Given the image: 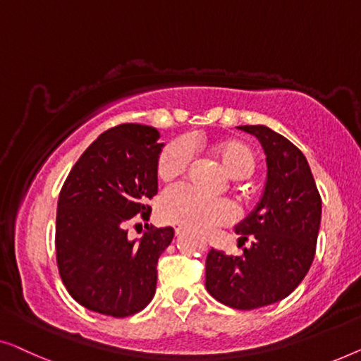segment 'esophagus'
Masks as SVG:
<instances>
[{"label":"esophagus","instance_id":"obj_1","mask_svg":"<svg viewBox=\"0 0 361 361\" xmlns=\"http://www.w3.org/2000/svg\"><path fill=\"white\" fill-rule=\"evenodd\" d=\"M185 232V229H183L181 226H178V227H175V235H181V233Z\"/></svg>","mask_w":361,"mask_h":361}]
</instances>
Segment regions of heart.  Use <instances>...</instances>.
<instances>
[{"mask_svg": "<svg viewBox=\"0 0 361 361\" xmlns=\"http://www.w3.org/2000/svg\"><path fill=\"white\" fill-rule=\"evenodd\" d=\"M211 150L222 161L232 178H248L257 169V155L250 145L237 139L214 142ZM192 160V145L188 139H175L161 149L157 159V176L161 181H173L188 170ZM159 216L166 224L181 226L191 231H211L235 221L237 209L224 197L201 195L195 188L178 185L166 190L159 201Z\"/></svg>", "mask_w": 361, "mask_h": 361, "instance_id": "heart-1", "label": "heart"}]
</instances>
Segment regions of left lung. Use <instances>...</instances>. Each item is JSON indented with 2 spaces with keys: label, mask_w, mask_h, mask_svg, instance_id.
I'll list each match as a JSON object with an SVG mask.
<instances>
[{
  "label": "left lung",
  "mask_w": 361,
  "mask_h": 361,
  "mask_svg": "<svg viewBox=\"0 0 361 361\" xmlns=\"http://www.w3.org/2000/svg\"><path fill=\"white\" fill-rule=\"evenodd\" d=\"M260 140L267 185L260 202L235 227L240 257L214 250L206 258V289L226 306L252 311L289 296L316 253L322 201L302 152L267 126H238Z\"/></svg>",
  "instance_id": "left-lung-1"
}]
</instances>
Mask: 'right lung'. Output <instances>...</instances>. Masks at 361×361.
<instances>
[{
  "instance_id": "1",
  "label": "right lung",
  "mask_w": 361,
  "mask_h": 361,
  "mask_svg": "<svg viewBox=\"0 0 361 361\" xmlns=\"http://www.w3.org/2000/svg\"><path fill=\"white\" fill-rule=\"evenodd\" d=\"M155 128L121 124L103 132L70 170L57 204L55 253L60 278L90 311L128 317L152 301L157 263L175 232L149 227L130 240L128 226L149 221L159 191ZM137 226V224H135Z\"/></svg>"
}]
</instances>
